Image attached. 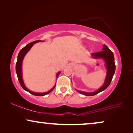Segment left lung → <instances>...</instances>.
<instances>
[{
	"instance_id": "left-lung-1",
	"label": "left lung",
	"mask_w": 133,
	"mask_h": 133,
	"mask_svg": "<svg viewBox=\"0 0 133 133\" xmlns=\"http://www.w3.org/2000/svg\"><path fill=\"white\" fill-rule=\"evenodd\" d=\"M91 56L94 59H102L104 61L105 63V67L107 68V74L103 85L96 91L88 92L77 90L79 93L87 96H94L105 90L110 85L116 70V65L115 63H114L113 52L108 48V46L106 45H103L102 51L95 52V53H91Z\"/></svg>"
}]
</instances>
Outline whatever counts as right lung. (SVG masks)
Segmentation results:
<instances>
[{
    "label": "right lung",
    "instance_id": "right-lung-1",
    "mask_svg": "<svg viewBox=\"0 0 133 133\" xmlns=\"http://www.w3.org/2000/svg\"><path fill=\"white\" fill-rule=\"evenodd\" d=\"M39 42H43L42 41H40V40H37V41H34L32 42H31L30 43H28V45H26V46L22 49V50L20 51L19 54H18L17 56V62H16V74H17V77H18V80H19L20 84H21V87H22L23 90H25L26 91H28L30 92V93L33 94L34 96H45L48 94V93H50L52 91V90H54V88H55L56 85L53 87V88L52 89H51L50 91L47 92H33L30 91V90H28V88H26V86L25 85V83L23 82V77H22V62L23 60V58L26 55V54L28 52L31 47L33 46V45L34 43ZM61 73V72H57V74H56V77L57 78L58 76H59V74Z\"/></svg>",
    "mask_w": 133,
    "mask_h": 133
}]
</instances>
